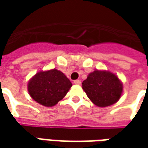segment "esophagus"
<instances>
[{"instance_id":"34e87169","label":"esophagus","mask_w":148,"mask_h":148,"mask_svg":"<svg viewBox=\"0 0 148 148\" xmlns=\"http://www.w3.org/2000/svg\"><path fill=\"white\" fill-rule=\"evenodd\" d=\"M74 84L75 85H81V81L80 80H76V81H74Z\"/></svg>"}]
</instances>
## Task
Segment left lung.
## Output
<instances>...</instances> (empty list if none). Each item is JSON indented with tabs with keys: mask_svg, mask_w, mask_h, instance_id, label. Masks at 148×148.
I'll return each instance as SVG.
<instances>
[{
	"mask_svg": "<svg viewBox=\"0 0 148 148\" xmlns=\"http://www.w3.org/2000/svg\"><path fill=\"white\" fill-rule=\"evenodd\" d=\"M82 89L88 98L99 107L116 103L123 92V84L115 74L95 70L82 82Z\"/></svg>",
	"mask_w": 148,
	"mask_h": 148,
	"instance_id": "1",
	"label": "left lung"
}]
</instances>
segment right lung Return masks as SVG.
<instances>
[{
  "label": "right lung",
  "instance_id": "1",
  "mask_svg": "<svg viewBox=\"0 0 148 148\" xmlns=\"http://www.w3.org/2000/svg\"><path fill=\"white\" fill-rule=\"evenodd\" d=\"M72 84L61 71H39L28 83V91L38 104L51 107L64 98Z\"/></svg>",
  "mask_w": 148,
  "mask_h": 148
}]
</instances>
